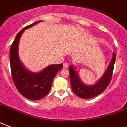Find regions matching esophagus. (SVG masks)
<instances>
[{
    "instance_id": "1",
    "label": "esophagus",
    "mask_w": 127,
    "mask_h": 127,
    "mask_svg": "<svg viewBox=\"0 0 127 127\" xmlns=\"http://www.w3.org/2000/svg\"><path fill=\"white\" fill-rule=\"evenodd\" d=\"M68 67H69V63L68 62L64 63V68H67Z\"/></svg>"
}]
</instances>
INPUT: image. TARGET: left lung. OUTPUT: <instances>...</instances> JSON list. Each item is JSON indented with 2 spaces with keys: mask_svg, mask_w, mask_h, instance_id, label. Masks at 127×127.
<instances>
[{
  "mask_svg": "<svg viewBox=\"0 0 127 127\" xmlns=\"http://www.w3.org/2000/svg\"><path fill=\"white\" fill-rule=\"evenodd\" d=\"M116 54L113 52V57L107 70L103 76L94 85H86L81 81L77 71L73 65H70L69 68L70 75V83L73 93L82 99H91L101 93L107 87L111 80L113 71L114 65L115 62Z\"/></svg>",
  "mask_w": 127,
  "mask_h": 127,
  "instance_id": "8db88e82",
  "label": "left lung"
}]
</instances>
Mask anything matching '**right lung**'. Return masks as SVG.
Returning <instances> with one entry per match:
<instances>
[{"label": "right lung", "mask_w": 127, "mask_h": 127, "mask_svg": "<svg viewBox=\"0 0 127 127\" xmlns=\"http://www.w3.org/2000/svg\"><path fill=\"white\" fill-rule=\"evenodd\" d=\"M42 20L36 22L24 28L18 33L10 50V62L12 77L16 89L21 95L30 100H40L50 92L54 78L63 67V64L50 65L40 72L34 73L25 68L20 60L18 45L24 30Z\"/></svg>", "instance_id": "obj_1"}]
</instances>
